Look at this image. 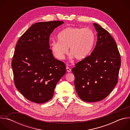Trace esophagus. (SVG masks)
I'll return each instance as SVG.
<instances>
[{"instance_id": "obj_1", "label": "esophagus", "mask_w": 130, "mask_h": 130, "mask_svg": "<svg viewBox=\"0 0 130 130\" xmlns=\"http://www.w3.org/2000/svg\"><path fill=\"white\" fill-rule=\"evenodd\" d=\"M66 70H67V71L68 72H70L71 71V69L69 67H68V66L66 67Z\"/></svg>"}]
</instances>
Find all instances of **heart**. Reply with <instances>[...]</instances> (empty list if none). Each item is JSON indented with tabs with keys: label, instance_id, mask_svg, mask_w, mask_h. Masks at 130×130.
I'll list each match as a JSON object with an SVG mask.
<instances>
[{
	"label": "heart",
	"instance_id": "heart-1",
	"mask_svg": "<svg viewBox=\"0 0 130 130\" xmlns=\"http://www.w3.org/2000/svg\"><path fill=\"white\" fill-rule=\"evenodd\" d=\"M59 40L52 41L51 50L55 58L63 60L69 52L77 60H82L90 54L95 41V34L89 28L68 27L58 35Z\"/></svg>",
	"mask_w": 130,
	"mask_h": 130
}]
</instances>
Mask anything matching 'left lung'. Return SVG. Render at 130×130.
I'll use <instances>...</instances> for the list:
<instances>
[{"mask_svg":"<svg viewBox=\"0 0 130 130\" xmlns=\"http://www.w3.org/2000/svg\"><path fill=\"white\" fill-rule=\"evenodd\" d=\"M93 25L97 32L96 46L90 55L72 69L78 95L88 102L101 101L110 94L117 83L121 65L115 40L100 25Z\"/></svg>","mask_w":130,"mask_h":130,"instance_id":"1","label":"left lung"}]
</instances>
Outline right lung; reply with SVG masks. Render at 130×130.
Returning a JSON list of instances; mask_svg holds the SVG:
<instances>
[{"instance_id": "right-lung-1", "label": "right lung", "mask_w": 130, "mask_h": 130, "mask_svg": "<svg viewBox=\"0 0 130 130\" xmlns=\"http://www.w3.org/2000/svg\"><path fill=\"white\" fill-rule=\"evenodd\" d=\"M62 21L32 25L18 41L12 67L16 87L28 100L43 103L53 97L54 90L66 70L65 64L55 59L49 37Z\"/></svg>"}]
</instances>
